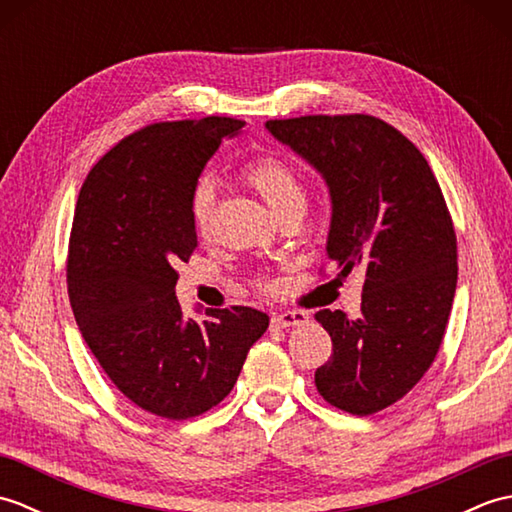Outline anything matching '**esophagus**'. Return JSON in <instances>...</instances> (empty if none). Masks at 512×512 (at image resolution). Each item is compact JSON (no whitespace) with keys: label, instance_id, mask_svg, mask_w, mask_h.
Instances as JSON below:
<instances>
[{"label":"esophagus","instance_id":"esophagus-1","mask_svg":"<svg viewBox=\"0 0 512 512\" xmlns=\"http://www.w3.org/2000/svg\"><path fill=\"white\" fill-rule=\"evenodd\" d=\"M308 321H310V317L306 312H299V310L281 312V314H273V319H270V328L273 330L295 328V325H306Z\"/></svg>","mask_w":512,"mask_h":512}]
</instances>
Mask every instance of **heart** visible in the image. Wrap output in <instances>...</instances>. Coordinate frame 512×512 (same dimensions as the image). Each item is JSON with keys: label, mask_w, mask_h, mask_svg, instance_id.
<instances>
[{"label": "heart", "mask_w": 512, "mask_h": 512, "mask_svg": "<svg viewBox=\"0 0 512 512\" xmlns=\"http://www.w3.org/2000/svg\"><path fill=\"white\" fill-rule=\"evenodd\" d=\"M242 178L259 195H262L266 204L277 215L286 213L297 204H306V189H303L299 173L279 156H257L253 160H248L242 167ZM215 204H217V195H215L213 182L200 180L195 184V189L191 191V198H189L191 224L200 235H206L211 231ZM259 288L275 290V284L270 279H262L259 281Z\"/></svg>", "instance_id": "obj_1"}]
</instances>
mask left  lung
Wrapping results in <instances>:
<instances>
[{"label":"left lung","mask_w":512,"mask_h":512,"mask_svg":"<svg viewBox=\"0 0 512 512\" xmlns=\"http://www.w3.org/2000/svg\"><path fill=\"white\" fill-rule=\"evenodd\" d=\"M266 129L328 184V257L343 277L365 273L361 317L314 314L332 336L314 383L336 409L369 416L409 394L440 350L458 284L447 202L418 147L376 116L275 118Z\"/></svg>","instance_id":"8db88e82"}]
</instances>
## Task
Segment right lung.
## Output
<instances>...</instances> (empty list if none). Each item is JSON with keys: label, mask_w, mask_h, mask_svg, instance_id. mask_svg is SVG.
<instances>
[{"label": "right lung", "mask_w": 512, "mask_h": 512, "mask_svg": "<svg viewBox=\"0 0 512 512\" xmlns=\"http://www.w3.org/2000/svg\"><path fill=\"white\" fill-rule=\"evenodd\" d=\"M246 123L209 116L154 123L96 162L76 200L68 295L103 372L154 416L187 420L231 394L268 314L233 306L198 323L176 299L178 262L198 235L189 198L206 162Z\"/></svg>", "instance_id": "obj_1"}]
</instances>
